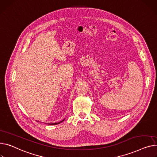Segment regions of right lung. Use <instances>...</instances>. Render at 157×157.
<instances>
[{
  "label": "right lung",
  "instance_id": "right-lung-1",
  "mask_svg": "<svg viewBox=\"0 0 157 157\" xmlns=\"http://www.w3.org/2000/svg\"><path fill=\"white\" fill-rule=\"evenodd\" d=\"M64 121V120H63ZM62 121H61V122H62ZM61 122H56V123H53V124H51V125H56V124H60Z\"/></svg>",
  "mask_w": 157,
  "mask_h": 157
}]
</instances>
